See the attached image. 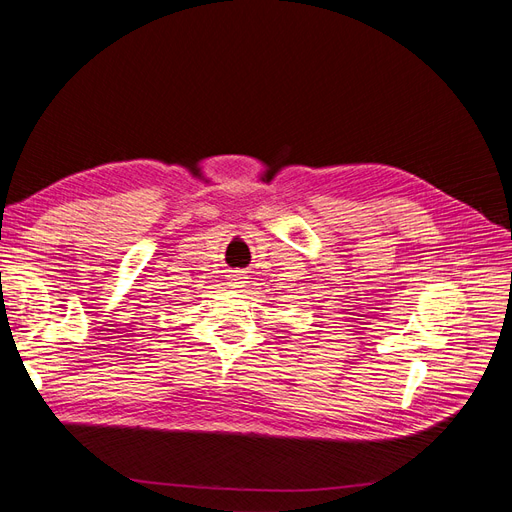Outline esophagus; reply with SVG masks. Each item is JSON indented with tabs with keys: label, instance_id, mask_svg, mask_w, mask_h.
Wrapping results in <instances>:
<instances>
[{
	"label": "esophagus",
	"instance_id": "obj_1",
	"mask_svg": "<svg viewBox=\"0 0 512 512\" xmlns=\"http://www.w3.org/2000/svg\"><path fill=\"white\" fill-rule=\"evenodd\" d=\"M228 284H230L232 288H243V286L247 284L245 271H232V273L228 275Z\"/></svg>",
	"mask_w": 512,
	"mask_h": 512
}]
</instances>
